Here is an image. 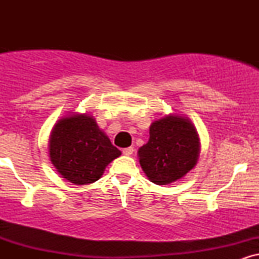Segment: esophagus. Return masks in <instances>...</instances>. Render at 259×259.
Returning a JSON list of instances; mask_svg holds the SVG:
<instances>
[{
  "label": "esophagus",
  "mask_w": 259,
  "mask_h": 259,
  "mask_svg": "<svg viewBox=\"0 0 259 259\" xmlns=\"http://www.w3.org/2000/svg\"><path fill=\"white\" fill-rule=\"evenodd\" d=\"M133 153H134V148L133 147L123 148V154H125V156H132Z\"/></svg>",
  "instance_id": "34e87169"
}]
</instances>
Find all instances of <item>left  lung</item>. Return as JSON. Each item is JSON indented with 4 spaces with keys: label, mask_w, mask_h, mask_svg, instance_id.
I'll return each instance as SVG.
<instances>
[{
    "label": "left lung",
    "mask_w": 259,
    "mask_h": 259,
    "mask_svg": "<svg viewBox=\"0 0 259 259\" xmlns=\"http://www.w3.org/2000/svg\"><path fill=\"white\" fill-rule=\"evenodd\" d=\"M138 154L148 179L157 185H168L195 167L200 138L189 118L169 114L151 124L148 142L139 148Z\"/></svg>",
    "instance_id": "8db88e82"
}]
</instances>
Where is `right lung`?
<instances>
[{"label": "right lung", "instance_id": "add662e5", "mask_svg": "<svg viewBox=\"0 0 259 259\" xmlns=\"http://www.w3.org/2000/svg\"><path fill=\"white\" fill-rule=\"evenodd\" d=\"M121 152L88 114H70L53 126L50 158L62 175L75 185H88L102 177L107 165Z\"/></svg>", "mask_w": 259, "mask_h": 259}]
</instances>
